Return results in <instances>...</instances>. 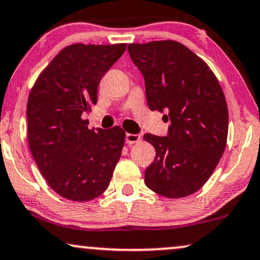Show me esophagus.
I'll return each instance as SVG.
<instances>
[{
	"mask_svg": "<svg viewBox=\"0 0 260 260\" xmlns=\"http://www.w3.org/2000/svg\"><path fill=\"white\" fill-rule=\"evenodd\" d=\"M140 140H141V136L134 135V134H126V136H125V142H126L127 145H134V143L139 142Z\"/></svg>",
	"mask_w": 260,
	"mask_h": 260,
	"instance_id": "34e87169",
	"label": "esophagus"
}]
</instances>
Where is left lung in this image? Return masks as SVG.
Masks as SVG:
<instances>
[{"label": "left lung", "instance_id": "1", "mask_svg": "<svg viewBox=\"0 0 260 260\" xmlns=\"http://www.w3.org/2000/svg\"><path fill=\"white\" fill-rule=\"evenodd\" d=\"M130 57L145 77L150 111L166 112V137L146 134L155 148L145 183L165 198L195 193L222 158L228 139V106L218 79L201 57L176 41L130 43Z\"/></svg>", "mask_w": 260, "mask_h": 260}]
</instances>
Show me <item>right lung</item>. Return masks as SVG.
<instances>
[{
    "instance_id": "1",
    "label": "right lung",
    "mask_w": 260,
    "mask_h": 260,
    "mask_svg": "<svg viewBox=\"0 0 260 260\" xmlns=\"http://www.w3.org/2000/svg\"><path fill=\"white\" fill-rule=\"evenodd\" d=\"M126 43H75L50 61L27 100L31 154L49 187L72 201H89L107 189L121 155L120 126L89 129L84 112L98 102V86Z\"/></svg>"
}]
</instances>
